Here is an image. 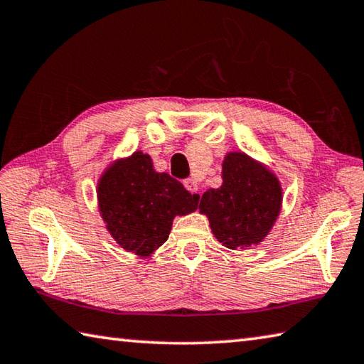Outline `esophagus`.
I'll list each match as a JSON object with an SVG mask.
<instances>
[{"label": "esophagus", "instance_id": "obj_1", "mask_svg": "<svg viewBox=\"0 0 364 364\" xmlns=\"http://www.w3.org/2000/svg\"><path fill=\"white\" fill-rule=\"evenodd\" d=\"M183 186H186V188L188 190L190 193H198L200 195V186L196 183V181H193V178H186V181H183Z\"/></svg>", "mask_w": 364, "mask_h": 364}]
</instances>
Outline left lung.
I'll list each match as a JSON object with an SVG mask.
<instances>
[{"instance_id":"1","label":"left lung","mask_w":364,"mask_h":364,"mask_svg":"<svg viewBox=\"0 0 364 364\" xmlns=\"http://www.w3.org/2000/svg\"><path fill=\"white\" fill-rule=\"evenodd\" d=\"M224 183L201 196L200 211L220 243L230 250L259 245L282 209L278 178L245 153H228L222 164Z\"/></svg>"}]
</instances>
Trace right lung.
<instances>
[{
    "label": "right lung",
    "instance_id": "add662e5",
    "mask_svg": "<svg viewBox=\"0 0 364 364\" xmlns=\"http://www.w3.org/2000/svg\"><path fill=\"white\" fill-rule=\"evenodd\" d=\"M97 196L114 241L140 257L161 246L176 215L195 211L200 200L169 174L153 169L151 158L142 151L112 164L100 177Z\"/></svg>",
    "mask_w": 364,
    "mask_h": 364
}]
</instances>
